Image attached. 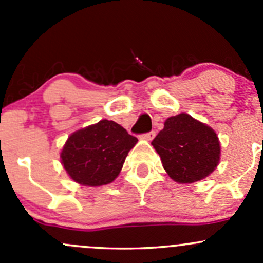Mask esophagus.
I'll return each mask as SVG.
<instances>
[{"instance_id":"obj_1","label":"esophagus","mask_w":263,"mask_h":263,"mask_svg":"<svg viewBox=\"0 0 263 263\" xmlns=\"http://www.w3.org/2000/svg\"><path fill=\"white\" fill-rule=\"evenodd\" d=\"M154 137H155V132H154V131H151V132H147V134L142 135V139H144V140H146V141H151V140H153Z\"/></svg>"}]
</instances>
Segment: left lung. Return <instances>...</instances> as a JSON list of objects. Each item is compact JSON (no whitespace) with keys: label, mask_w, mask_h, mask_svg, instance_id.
<instances>
[{"label":"left lung","mask_w":263,"mask_h":263,"mask_svg":"<svg viewBox=\"0 0 263 263\" xmlns=\"http://www.w3.org/2000/svg\"><path fill=\"white\" fill-rule=\"evenodd\" d=\"M151 145L166 174L177 183L198 182L210 176L221 154L216 132L187 113L169 117Z\"/></svg>","instance_id":"left-lung-1"}]
</instances>
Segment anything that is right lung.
Segmentation results:
<instances>
[{"mask_svg":"<svg viewBox=\"0 0 263 263\" xmlns=\"http://www.w3.org/2000/svg\"><path fill=\"white\" fill-rule=\"evenodd\" d=\"M139 140L118 123L102 119L68 136L61 164L72 181L87 187L112 183Z\"/></svg>","mask_w":263,"mask_h":263,"instance_id":"add662e5","label":"right lung"}]
</instances>
